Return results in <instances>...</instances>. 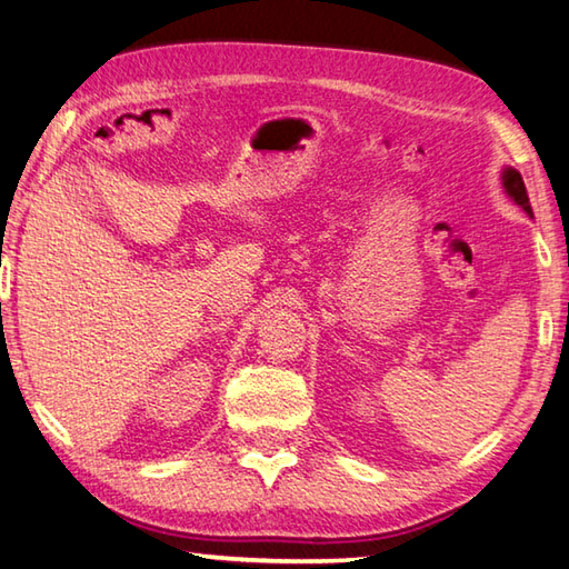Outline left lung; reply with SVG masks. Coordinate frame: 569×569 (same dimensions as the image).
<instances>
[{"label":"left lung","instance_id":"1","mask_svg":"<svg viewBox=\"0 0 569 569\" xmlns=\"http://www.w3.org/2000/svg\"><path fill=\"white\" fill-rule=\"evenodd\" d=\"M500 182H503L506 194L513 199V202L526 211L528 217H532V207H530V199H528V189L526 182H522V177L513 167H503V172H500Z\"/></svg>","mask_w":569,"mask_h":569}]
</instances>
